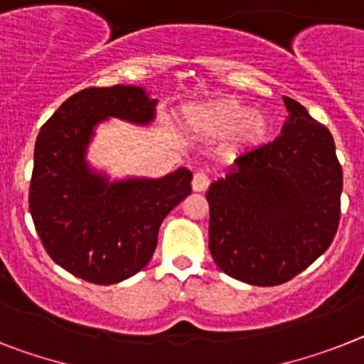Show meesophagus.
Segmentation results:
<instances>
[{
  "instance_id": "1",
  "label": "esophagus",
  "mask_w": 364,
  "mask_h": 364,
  "mask_svg": "<svg viewBox=\"0 0 364 364\" xmlns=\"http://www.w3.org/2000/svg\"><path fill=\"white\" fill-rule=\"evenodd\" d=\"M209 185H210V179L207 173H203V172L194 173V177H192V191L205 192L207 188H209Z\"/></svg>"
}]
</instances>
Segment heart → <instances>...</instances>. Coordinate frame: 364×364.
Here are the masks:
<instances>
[{"mask_svg": "<svg viewBox=\"0 0 364 364\" xmlns=\"http://www.w3.org/2000/svg\"><path fill=\"white\" fill-rule=\"evenodd\" d=\"M188 124L192 129L209 136L233 133L235 140L242 146L259 144L268 135L267 118L253 111V107L233 97L192 109L188 112Z\"/></svg>", "mask_w": 364, "mask_h": 364, "instance_id": "b5f03b06", "label": "heart"}]
</instances>
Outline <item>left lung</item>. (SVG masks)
<instances>
[{
  "label": "left lung",
  "mask_w": 364,
  "mask_h": 364,
  "mask_svg": "<svg viewBox=\"0 0 364 364\" xmlns=\"http://www.w3.org/2000/svg\"><path fill=\"white\" fill-rule=\"evenodd\" d=\"M285 100L289 122L270 144L235 159L209 187V250L228 276L281 285L329 248L341 220L343 168L326 125Z\"/></svg>",
  "instance_id": "1"
}]
</instances>
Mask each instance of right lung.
Wrapping results in <instances>:
<instances>
[{"instance_id": "add662e5", "label": "right lung", "mask_w": 364, "mask_h": 364, "mask_svg": "<svg viewBox=\"0 0 364 364\" xmlns=\"http://www.w3.org/2000/svg\"><path fill=\"white\" fill-rule=\"evenodd\" d=\"M157 100L140 87L85 88L41 127L29 187V210L48 255L96 285L135 276L157 248L164 216L191 194L192 173L109 183L85 163L94 125L109 116L148 124Z\"/></svg>"}]
</instances>
